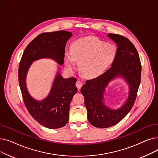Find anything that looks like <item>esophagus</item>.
Instances as JSON below:
<instances>
[{"label":"esophagus","instance_id":"obj_1","mask_svg":"<svg viewBox=\"0 0 158 158\" xmlns=\"http://www.w3.org/2000/svg\"><path fill=\"white\" fill-rule=\"evenodd\" d=\"M76 86H77V88L79 89L81 87H82V82L81 81H77V82H76Z\"/></svg>","mask_w":158,"mask_h":158}]
</instances>
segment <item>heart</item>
I'll use <instances>...</instances> for the list:
<instances>
[{
	"instance_id": "obj_1",
	"label": "heart",
	"mask_w": 158,
	"mask_h": 158,
	"mask_svg": "<svg viewBox=\"0 0 158 158\" xmlns=\"http://www.w3.org/2000/svg\"><path fill=\"white\" fill-rule=\"evenodd\" d=\"M117 48L114 44L105 43L95 36L81 38L75 41L70 51L64 53V63L70 69L79 61L83 76L89 78L102 74L114 61Z\"/></svg>"
}]
</instances>
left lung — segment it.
Returning <instances> with one entry per match:
<instances>
[{
    "label": "left lung",
    "mask_w": 158,
    "mask_h": 158,
    "mask_svg": "<svg viewBox=\"0 0 158 158\" xmlns=\"http://www.w3.org/2000/svg\"><path fill=\"white\" fill-rule=\"evenodd\" d=\"M117 45V52L111 67L101 76L88 80L81 92L85 97L87 117L91 125L98 128L110 127L120 122L132 109L136 100L141 81L139 57L134 45L127 38L108 34ZM122 77L128 84L127 102L117 110H112L103 102L105 87L114 78Z\"/></svg>",
    "instance_id": "1"
}]
</instances>
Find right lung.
<instances>
[{
    "label": "right lung",
    "mask_w": 158,
    "mask_h": 158,
    "mask_svg": "<svg viewBox=\"0 0 158 158\" xmlns=\"http://www.w3.org/2000/svg\"><path fill=\"white\" fill-rule=\"evenodd\" d=\"M72 36V32L66 31L41 33L28 44L19 64V81L24 104L32 118L48 129L61 128L68 123L70 102L77 92V79L63 78L58 68L48 95L38 101L28 92L27 73L32 62L42 58H51L62 65L65 45Z\"/></svg>",
    "instance_id": "right-lung-1"
}]
</instances>
